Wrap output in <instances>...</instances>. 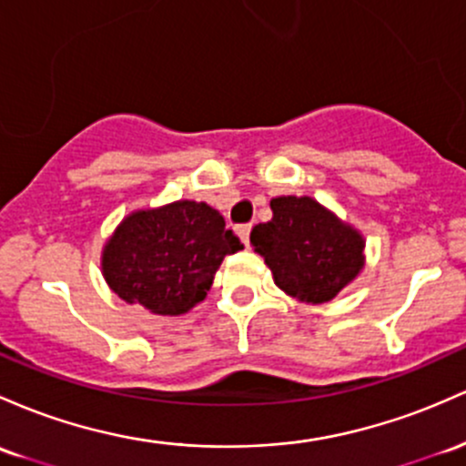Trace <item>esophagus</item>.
I'll list each match as a JSON object with an SVG mask.
<instances>
[{
	"instance_id": "34e87169",
	"label": "esophagus",
	"mask_w": 466,
	"mask_h": 466,
	"mask_svg": "<svg viewBox=\"0 0 466 466\" xmlns=\"http://www.w3.org/2000/svg\"><path fill=\"white\" fill-rule=\"evenodd\" d=\"M249 229H252V225H238L237 228V234H238V238L243 241V245L249 243Z\"/></svg>"
}]
</instances>
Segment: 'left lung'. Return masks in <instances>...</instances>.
<instances>
[{
    "instance_id": "1",
    "label": "left lung",
    "mask_w": 466,
    "mask_h": 466,
    "mask_svg": "<svg viewBox=\"0 0 466 466\" xmlns=\"http://www.w3.org/2000/svg\"><path fill=\"white\" fill-rule=\"evenodd\" d=\"M272 221L249 234L274 283L303 303H327L360 274L365 238L311 197H279Z\"/></svg>"
}]
</instances>
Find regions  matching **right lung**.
I'll list each match as a JSON object with an SVG mask.
<instances>
[{"label": "right lung", "instance_id": "add662e5", "mask_svg": "<svg viewBox=\"0 0 466 466\" xmlns=\"http://www.w3.org/2000/svg\"><path fill=\"white\" fill-rule=\"evenodd\" d=\"M243 249L208 203L175 201L127 214L101 254L106 283L126 303L178 316L206 299L228 254Z\"/></svg>", "mask_w": 466, "mask_h": 466}]
</instances>
